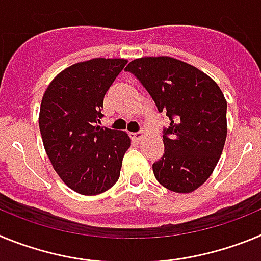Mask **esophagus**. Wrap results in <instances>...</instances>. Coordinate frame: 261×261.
Instances as JSON below:
<instances>
[{
    "label": "esophagus",
    "instance_id": "esophagus-1",
    "mask_svg": "<svg viewBox=\"0 0 261 261\" xmlns=\"http://www.w3.org/2000/svg\"><path fill=\"white\" fill-rule=\"evenodd\" d=\"M144 136H145V133L142 132V130H140V132L133 133V138H135V140H137V141H140V140H141V138L144 137Z\"/></svg>",
    "mask_w": 261,
    "mask_h": 261
}]
</instances>
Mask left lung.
Returning a JSON list of instances; mask_svg holds the SVG:
<instances>
[{
    "instance_id": "left-lung-1",
    "label": "left lung",
    "mask_w": 261,
    "mask_h": 261,
    "mask_svg": "<svg viewBox=\"0 0 261 261\" xmlns=\"http://www.w3.org/2000/svg\"><path fill=\"white\" fill-rule=\"evenodd\" d=\"M146 89L159 112L165 154L153 163L156 180L167 190L188 193L208 180L227 135V103L218 85L195 66L167 56L133 60L125 68Z\"/></svg>"
}]
</instances>
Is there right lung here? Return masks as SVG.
<instances>
[{
	"label": "right lung",
	"instance_id": "obj_1",
	"mask_svg": "<svg viewBox=\"0 0 261 261\" xmlns=\"http://www.w3.org/2000/svg\"><path fill=\"white\" fill-rule=\"evenodd\" d=\"M126 60L93 59L62 70L45 90L39 128L47 155L62 181L81 195L110 190L130 138L99 126L103 99Z\"/></svg>",
	"mask_w": 261,
	"mask_h": 261
}]
</instances>
